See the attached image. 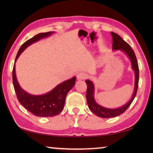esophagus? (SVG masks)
<instances>
[{
  "mask_svg": "<svg viewBox=\"0 0 153 153\" xmlns=\"http://www.w3.org/2000/svg\"><path fill=\"white\" fill-rule=\"evenodd\" d=\"M87 77V74L84 72H79L77 74V79L78 80H83Z\"/></svg>",
  "mask_w": 153,
  "mask_h": 153,
  "instance_id": "1",
  "label": "esophagus"
}]
</instances>
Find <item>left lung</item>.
Instances as JSON below:
<instances>
[{"label":"left lung","mask_w":153,"mask_h":153,"mask_svg":"<svg viewBox=\"0 0 153 153\" xmlns=\"http://www.w3.org/2000/svg\"><path fill=\"white\" fill-rule=\"evenodd\" d=\"M110 33H111L112 37V50L121 51L123 52L131 62V68L135 73L134 89L131 98L125 105L116 108H109L100 105L96 102L95 97H94V95H94V93H95V85H94L92 81L87 79L85 81V83L87 85L86 99L89 108L93 114L102 118H114V117L118 116L124 112L128 109V107L130 106L135 97L136 93L137 91L139 83V67L134 51L129 46V45L124 40L122 39V38L120 35L114 33V32H110Z\"/></svg>","instance_id":"left-lung-1"}]
</instances>
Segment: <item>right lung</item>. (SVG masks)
Listing matches in <instances>:
<instances>
[{"label":"right lung","mask_w":153,"mask_h":153,"mask_svg":"<svg viewBox=\"0 0 153 153\" xmlns=\"http://www.w3.org/2000/svg\"><path fill=\"white\" fill-rule=\"evenodd\" d=\"M54 33V31H50L47 33H39L25 42L19 48L18 54L16 55L14 68H13V85H14L18 101L25 109L36 116L51 117L60 114L64 108L65 99H66L68 93L72 89V87L76 84V76H74L72 78L58 84L49 92L45 93L43 95H34L24 91L18 83L16 74L15 66L19 56L30 45L42 39L51 36Z\"/></svg>","instance_id":"1"}]
</instances>
